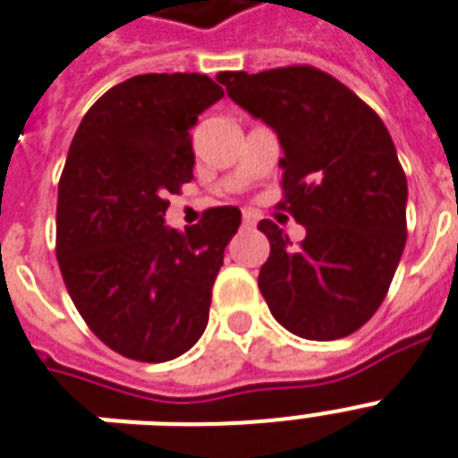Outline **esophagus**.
I'll use <instances>...</instances> for the list:
<instances>
[{
	"mask_svg": "<svg viewBox=\"0 0 458 458\" xmlns=\"http://www.w3.org/2000/svg\"><path fill=\"white\" fill-rule=\"evenodd\" d=\"M243 226H248V229L255 226V217H252L250 212H243Z\"/></svg>",
	"mask_w": 458,
	"mask_h": 458,
	"instance_id": "obj_1",
	"label": "esophagus"
}]
</instances>
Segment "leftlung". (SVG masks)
<instances>
[{
	"instance_id": "obj_1",
	"label": "left lung",
	"mask_w": 458,
	"mask_h": 458,
	"mask_svg": "<svg viewBox=\"0 0 458 458\" xmlns=\"http://www.w3.org/2000/svg\"><path fill=\"white\" fill-rule=\"evenodd\" d=\"M232 101L276 131L284 200L305 226L293 248L262 219L269 258L258 286L281 327L307 340L345 338L386 298L407 243V177L383 120L312 65L219 72Z\"/></svg>"
}]
</instances>
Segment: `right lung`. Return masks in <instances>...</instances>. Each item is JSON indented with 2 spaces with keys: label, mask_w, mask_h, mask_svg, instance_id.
<instances>
[{
  "label": "right lung",
  "mask_w": 458,
  "mask_h": 458,
  "mask_svg": "<svg viewBox=\"0 0 458 458\" xmlns=\"http://www.w3.org/2000/svg\"><path fill=\"white\" fill-rule=\"evenodd\" d=\"M222 97L199 72L137 75L106 91L72 137L58 182V267L87 327L130 360H174L208 327L241 210L210 208L186 233L165 226V210L167 193L193 179L189 130Z\"/></svg>",
  "instance_id": "right-lung-1"
}]
</instances>
